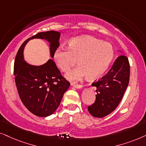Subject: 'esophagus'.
Here are the masks:
<instances>
[{"label": "esophagus", "instance_id": "esophagus-1", "mask_svg": "<svg viewBox=\"0 0 146 146\" xmlns=\"http://www.w3.org/2000/svg\"><path fill=\"white\" fill-rule=\"evenodd\" d=\"M72 85H73V87H75V88H77V89H81V88H82V87H83L82 85L77 84V83H73Z\"/></svg>", "mask_w": 146, "mask_h": 146}]
</instances>
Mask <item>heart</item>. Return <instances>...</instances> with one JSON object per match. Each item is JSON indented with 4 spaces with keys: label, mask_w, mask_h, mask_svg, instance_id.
Listing matches in <instances>:
<instances>
[{
    "label": "heart",
    "mask_w": 146,
    "mask_h": 146,
    "mask_svg": "<svg viewBox=\"0 0 146 146\" xmlns=\"http://www.w3.org/2000/svg\"><path fill=\"white\" fill-rule=\"evenodd\" d=\"M113 56V47L110 43L85 36L70 40L68 48H57L53 59L63 72L69 71L78 60L79 67L65 75L70 81H77L85 75L89 79L100 77L110 67Z\"/></svg>",
    "instance_id": "heart-1"
}]
</instances>
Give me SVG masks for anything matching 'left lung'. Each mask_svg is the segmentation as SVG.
<instances>
[{
  "label": "left lung",
  "instance_id": "8db88e82",
  "mask_svg": "<svg viewBox=\"0 0 146 146\" xmlns=\"http://www.w3.org/2000/svg\"><path fill=\"white\" fill-rule=\"evenodd\" d=\"M130 67L127 57L119 56L107 74L93 83L96 87V99L88 107L90 114L95 117H104L113 111L123 98L129 81Z\"/></svg>",
  "mask_w": 146,
  "mask_h": 146
}]
</instances>
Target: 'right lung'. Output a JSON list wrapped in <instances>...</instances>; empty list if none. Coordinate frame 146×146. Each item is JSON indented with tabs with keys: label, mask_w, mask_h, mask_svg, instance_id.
<instances>
[{
	"label": "right lung",
	"mask_w": 146,
	"mask_h": 146,
	"mask_svg": "<svg viewBox=\"0 0 146 146\" xmlns=\"http://www.w3.org/2000/svg\"><path fill=\"white\" fill-rule=\"evenodd\" d=\"M60 36L58 31L38 33L23 42L15 57L14 75L19 97L27 110L38 117H47L55 111L70 83L62 76L53 59L43 65H32L24 60L23 51L30 40L44 39L50 43V57L53 58Z\"/></svg>",
	"instance_id": "add662e5"
}]
</instances>
